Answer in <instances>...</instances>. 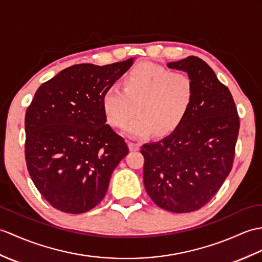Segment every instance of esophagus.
I'll return each instance as SVG.
<instances>
[{
	"instance_id": "34e87169",
	"label": "esophagus",
	"mask_w": 262,
	"mask_h": 262,
	"mask_svg": "<svg viewBox=\"0 0 262 262\" xmlns=\"http://www.w3.org/2000/svg\"><path fill=\"white\" fill-rule=\"evenodd\" d=\"M128 146H129L130 150H138V148H139V144L135 143V142H129Z\"/></svg>"
}]
</instances>
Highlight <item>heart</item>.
I'll use <instances>...</instances> for the list:
<instances>
[{"instance_id":"b5f03b06","label":"heart","mask_w":262,"mask_h":262,"mask_svg":"<svg viewBox=\"0 0 262 262\" xmlns=\"http://www.w3.org/2000/svg\"><path fill=\"white\" fill-rule=\"evenodd\" d=\"M194 96L190 75L166 67L143 63L124 78V88L108 87L102 95V109L109 124L124 128L132 136H144L151 130L167 135L184 119Z\"/></svg>"}]
</instances>
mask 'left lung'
<instances>
[{"label": "left lung", "instance_id": "1", "mask_svg": "<svg viewBox=\"0 0 262 262\" xmlns=\"http://www.w3.org/2000/svg\"><path fill=\"white\" fill-rule=\"evenodd\" d=\"M167 67L190 75L194 96L171 135L141 147L144 185L160 208L187 213L208 203L229 175L240 120L230 90L202 59L190 56Z\"/></svg>", "mask_w": 262, "mask_h": 262}]
</instances>
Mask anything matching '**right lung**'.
I'll return each mask as SVG.
<instances>
[{
  "label": "right lung",
  "mask_w": 262,
  "mask_h": 262,
  "mask_svg": "<svg viewBox=\"0 0 262 262\" xmlns=\"http://www.w3.org/2000/svg\"><path fill=\"white\" fill-rule=\"evenodd\" d=\"M133 62L71 66L36 90L26 113L24 153L30 178L54 209L79 214L95 208L128 154L106 124L102 95Z\"/></svg>",
  "instance_id": "add662e5"
}]
</instances>
